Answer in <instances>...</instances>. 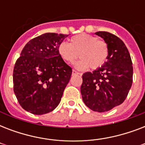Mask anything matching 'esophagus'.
I'll return each instance as SVG.
<instances>
[{
	"instance_id": "esophagus-1",
	"label": "esophagus",
	"mask_w": 145,
	"mask_h": 145,
	"mask_svg": "<svg viewBox=\"0 0 145 145\" xmlns=\"http://www.w3.org/2000/svg\"><path fill=\"white\" fill-rule=\"evenodd\" d=\"M72 74L73 75H81L82 74H81V73H80V72H77V71H76L75 70H73L72 71Z\"/></svg>"
}]
</instances>
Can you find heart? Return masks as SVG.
<instances>
[{"label": "heart", "mask_w": 145, "mask_h": 145, "mask_svg": "<svg viewBox=\"0 0 145 145\" xmlns=\"http://www.w3.org/2000/svg\"><path fill=\"white\" fill-rule=\"evenodd\" d=\"M58 52L61 59L73 64L78 56L80 58L75 67L78 69H97L105 63L108 56V46L102 40L87 34L75 35L69 40V44L62 42Z\"/></svg>", "instance_id": "obj_1"}]
</instances>
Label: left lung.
Listing matches in <instances>:
<instances>
[{
    "mask_svg": "<svg viewBox=\"0 0 145 145\" xmlns=\"http://www.w3.org/2000/svg\"><path fill=\"white\" fill-rule=\"evenodd\" d=\"M95 34L107 44L108 60L93 72L84 73L80 92L85 105L101 113L121 105L126 99L133 84V68L128 49L122 40L107 31Z\"/></svg>",
    "mask_w": 145,
    "mask_h": 145,
    "instance_id": "1",
    "label": "left lung"
}]
</instances>
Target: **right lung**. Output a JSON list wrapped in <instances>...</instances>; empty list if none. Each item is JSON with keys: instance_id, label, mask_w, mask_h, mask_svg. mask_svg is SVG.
Segmentation results:
<instances>
[{"instance_id": "obj_1", "label": "right lung", "mask_w": 145, "mask_h": 145, "mask_svg": "<svg viewBox=\"0 0 145 145\" xmlns=\"http://www.w3.org/2000/svg\"><path fill=\"white\" fill-rule=\"evenodd\" d=\"M68 35L45 33L26 44L13 70V90L22 108L33 114L54 110L60 103L72 69L58 52Z\"/></svg>"}]
</instances>
